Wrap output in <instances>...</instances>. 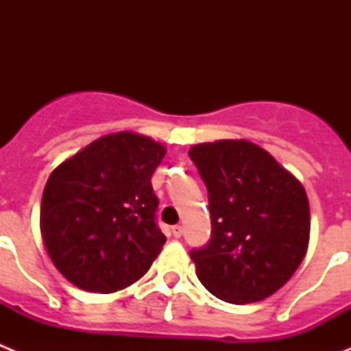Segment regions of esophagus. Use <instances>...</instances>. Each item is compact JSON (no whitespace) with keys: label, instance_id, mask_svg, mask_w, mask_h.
<instances>
[{"label":"esophagus","instance_id":"34e87169","mask_svg":"<svg viewBox=\"0 0 351 351\" xmlns=\"http://www.w3.org/2000/svg\"><path fill=\"white\" fill-rule=\"evenodd\" d=\"M172 235L176 239H179L182 235V226L181 225H176V226H172Z\"/></svg>","mask_w":351,"mask_h":351}]
</instances>
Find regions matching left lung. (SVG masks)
Returning a JSON list of instances; mask_svg holds the SVG:
<instances>
[{"label":"left lung","mask_w":351,"mask_h":351,"mask_svg":"<svg viewBox=\"0 0 351 351\" xmlns=\"http://www.w3.org/2000/svg\"><path fill=\"white\" fill-rule=\"evenodd\" d=\"M209 193L210 241L190 251L200 283L230 304L280 290L309 244L306 190L265 149L218 141L190 149Z\"/></svg>","instance_id":"left-lung-1"}]
</instances>
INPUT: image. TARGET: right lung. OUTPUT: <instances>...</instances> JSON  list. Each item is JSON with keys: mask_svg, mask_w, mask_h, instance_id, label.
Masks as SVG:
<instances>
[{"mask_svg": "<svg viewBox=\"0 0 351 351\" xmlns=\"http://www.w3.org/2000/svg\"><path fill=\"white\" fill-rule=\"evenodd\" d=\"M167 149L133 132L110 133L49 176L40 209L56 269L80 290L112 293L149 271L167 237L151 178Z\"/></svg>", "mask_w": 351, "mask_h": 351, "instance_id": "1", "label": "right lung"}]
</instances>
